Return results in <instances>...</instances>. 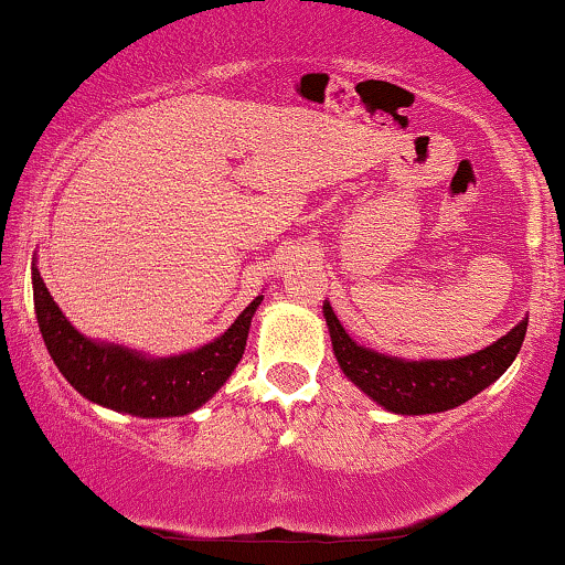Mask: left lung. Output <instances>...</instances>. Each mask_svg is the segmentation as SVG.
Returning <instances> with one entry per match:
<instances>
[{"label": "left lung", "instance_id": "8db88e82", "mask_svg": "<svg viewBox=\"0 0 565 565\" xmlns=\"http://www.w3.org/2000/svg\"><path fill=\"white\" fill-rule=\"evenodd\" d=\"M335 362L362 394L394 414H438L461 406L501 377L524 344L526 323L519 320L490 347L454 360H406L356 344L331 302H323Z\"/></svg>", "mask_w": 565, "mask_h": 565}]
</instances>
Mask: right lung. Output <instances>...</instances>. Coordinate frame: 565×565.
<instances>
[{
	"label": "right lung",
	"mask_w": 565,
	"mask_h": 565,
	"mask_svg": "<svg viewBox=\"0 0 565 565\" xmlns=\"http://www.w3.org/2000/svg\"><path fill=\"white\" fill-rule=\"evenodd\" d=\"M33 307L54 365L88 402L132 417H184L230 381L245 354L249 323L263 302L258 295L218 339L192 352L153 356L138 349L88 339L64 318L49 295L39 266H31Z\"/></svg>",
	"instance_id": "add662e5"
}]
</instances>
